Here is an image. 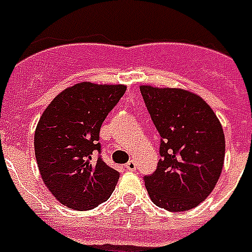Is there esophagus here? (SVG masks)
I'll return each mask as SVG.
<instances>
[{"label": "esophagus", "instance_id": "esophagus-1", "mask_svg": "<svg viewBox=\"0 0 252 252\" xmlns=\"http://www.w3.org/2000/svg\"><path fill=\"white\" fill-rule=\"evenodd\" d=\"M126 168L128 169V171H135L136 169V163L133 161V160H129L128 163L126 164Z\"/></svg>", "mask_w": 252, "mask_h": 252}]
</instances>
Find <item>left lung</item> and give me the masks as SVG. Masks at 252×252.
<instances>
[{"label": "left lung", "instance_id": "1", "mask_svg": "<svg viewBox=\"0 0 252 252\" xmlns=\"http://www.w3.org/2000/svg\"><path fill=\"white\" fill-rule=\"evenodd\" d=\"M160 135V160L144 183L151 200L171 212L191 210L218 183L224 161V133L210 105L176 88H140Z\"/></svg>", "mask_w": 252, "mask_h": 252}]
</instances>
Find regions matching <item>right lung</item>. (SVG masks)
Returning <instances> with one entry per match:
<instances>
[{"instance_id":"obj_1","label":"right lung","mask_w":252,"mask_h":252,"mask_svg":"<svg viewBox=\"0 0 252 252\" xmlns=\"http://www.w3.org/2000/svg\"><path fill=\"white\" fill-rule=\"evenodd\" d=\"M126 91L124 85L76 84L42 113L34 133L37 165L46 187L64 206L87 211L113 192L120 172L101 159L100 128Z\"/></svg>"}]
</instances>
